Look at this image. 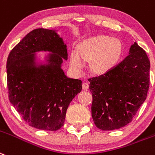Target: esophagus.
Returning a JSON list of instances; mask_svg holds the SVG:
<instances>
[{
  "instance_id": "esophagus-1",
  "label": "esophagus",
  "mask_w": 155,
  "mask_h": 155,
  "mask_svg": "<svg viewBox=\"0 0 155 155\" xmlns=\"http://www.w3.org/2000/svg\"><path fill=\"white\" fill-rule=\"evenodd\" d=\"M89 87V85L88 82H83L82 83V89H84V90H87Z\"/></svg>"
}]
</instances>
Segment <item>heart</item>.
I'll list each match as a JSON object with an SVG mask.
<instances>
[{
	"mask_svg": "<svg viewBox=\"0 0 155 155\" xmlns=\"http://www.w3.org/2000/svg\"><path fill=\"white\" fill-rule=\"evenodd\" d=\"M122 44L118 39L105 35H98L82 41L78 51L73 50L69 56L70 65L80 72L85 67V61H90L94 73L102 74L110 70L121 56Z\"/></svg>",
	"mask_w": 155,
	"mask_h": 155,
	"instance_id": "heart-1",
	"label": "heart"
}]
</instances>
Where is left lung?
Segmentation results:
<instances>
[{
	"instance_id": "left-lung-1",
	"label": "left lung",
	"mask_w": 155,
	"mask_h": 155,
	"mask_svg": "<svg viewBox=\"0 0 155 155\" xmlns=\"http://www.w3.org/2000/svg\"><path fill=\"white\" fill-rule=\"evenodd\" d=\"M89 81L95 126L102 131L118 129L131 122L147 98L150 61L135 42L121 63Z\"/></svg>"
}]
</instances>
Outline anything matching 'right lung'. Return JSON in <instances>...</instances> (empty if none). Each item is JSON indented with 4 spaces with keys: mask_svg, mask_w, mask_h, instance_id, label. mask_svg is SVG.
<instances>
[{
    "mask_svg": "<svg viewBox=\"0 0 155 155\" xmlns=\"http://www.w3.org/2000/svg\"><path fill=\"white\" fill-rule=\"evenodd\" d=\"M50 52L47 63H36L35 53ZM66 45L56 30L38 28L27 34L7 61L9 100L30 126L56 131L64 124L71 101L82 90V81L68 78L62 69Z\"/></svg>",
    "mask_w": 155,
    "mask_h": 155,
    "instance_id": "1",
    "label": "right lung"
}]
</instances>
